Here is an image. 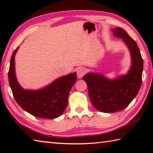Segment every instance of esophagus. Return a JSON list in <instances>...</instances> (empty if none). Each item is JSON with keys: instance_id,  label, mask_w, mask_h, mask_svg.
Wrapping results in <instances>:
<instances>
[{"instance_id": "1", "label": "esophagus", "mask_w": 153, "mask_h": 153, "mask_svg": "<svg viewBox=\"0 0 153 153\" xmlns=\"http://www.w3.org/2000/svg\"><path fill=\"white\" fill-rule=\"evenodd\" d=\"M85 74V70L84 68L80 67L77 69V76L78 78L79 79L82 78Z\"/></svg>"}]
</instances>
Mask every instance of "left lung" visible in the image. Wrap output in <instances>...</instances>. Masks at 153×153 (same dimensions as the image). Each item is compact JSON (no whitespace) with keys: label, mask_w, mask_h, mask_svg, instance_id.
Masks as SVG:
<instances>
[{"label":"left lung","mask_w":153,"mask_h":153,"mask_svg":"<svg viewBox=\"0 0 153 153\" xmlns=\"http://www.w3.org/2000/svg\"><path fill=\"white\" fill-rule=\"evenodd\" d=\"M112 31L115 37L123 39L130 52L131 66L128 73L113 80L97 73H88L83 77L92 105L105 113L120 111L130 104L140 89L143 70V60L136 42L121 27Z\"/></svg>","instance_id":"8db88e82"}]
</instances>
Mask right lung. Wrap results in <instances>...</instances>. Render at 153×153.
Listing matches in <instances>:
<instances>
[{"label":"right lung","instance_id":"1","mask_svg":"<svg viewBox=\"0 0 153 153\" xmlns=\"http://www.w3.org/2000/svg\"><path fill=\"white\" fill-rule=\"evenodd\" d=\"M13 52L8 71L9 84L16 101L25 111L35 117L54 119L66 109L71 88L77 80L76 73L61 77L39 90H25L19 85L15 72V55Z\"/></svg>","mask_w":153,"mask_h":153}]
</instances>
